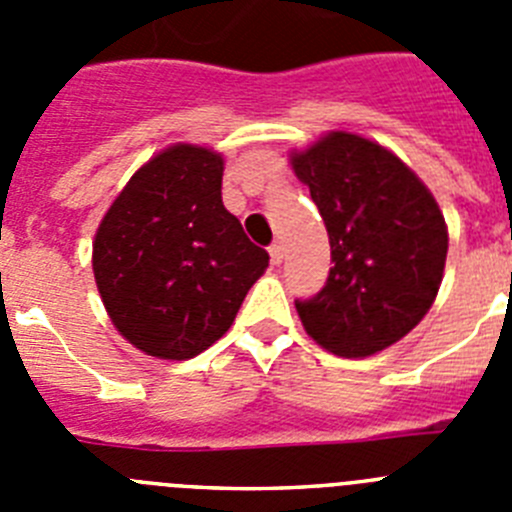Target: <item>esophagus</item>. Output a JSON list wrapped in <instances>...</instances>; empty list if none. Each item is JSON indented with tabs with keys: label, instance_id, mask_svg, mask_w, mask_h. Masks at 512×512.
<instances>
[{
	"label": "esophagus",
	"instance_id": "34e87169",
	"mask_svg": "<svg viewBox=\"0 0 512 512\" xmlns=\"http://www.w3.org/2000/svg\"><path fill=\"white\" fill-rule=\"evenodd\" d=\"M269 256H271V264H282V259H284V246L279 241H274L269 246Z\"/></svg>",
	"mask_w": 512,
	"mask_h": 512
}]
</instances>
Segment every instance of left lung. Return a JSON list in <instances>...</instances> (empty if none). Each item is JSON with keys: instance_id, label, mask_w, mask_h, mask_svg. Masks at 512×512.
Masks as SVG:
<instances>
[{"instance_id": "1", "label": "left lung", "mask_w": 512, "mask_h": 512, "mask_svg": "<svg viewBox=\"0 0 512 512\" xmlns=\"http://www.w3.org/2000/svg\"><path fill=\"white\" fill-rule=\"evenodd\" d=\"M330 241V274L297 300L307 336L364 359L405 338L438 295L449 228L431 189L377 140L330 130L289 156Z\"/></svg>"}]
</instances>
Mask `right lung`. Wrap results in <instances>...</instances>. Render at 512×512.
<instances>
[{
	"mask_svg": "<svg viewBox=\"0 0 512 512\" xmlns=\"http://www.w3.org/2000/svg\"><path fill=\"white\" fill-rule=\"evenodd\" d=\"M223 156L174 143L140 166L104 212L92 269L125 341L156 359L202 354L269 266L223 205Z\"/></svg>",
	"mask_w": 512,
	"mask_h": 512,
	"instance_id": "1",
	"label": "right lung"
}]
</instances>
